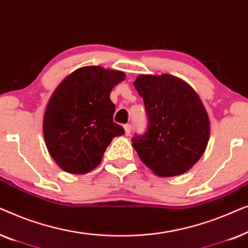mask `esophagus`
Masks as SVG:
<instances>
[{"instance_id": "obj_1", "label": "esophagus", "mask_w": 248, "mask_h": 248, "mask_svg": "<svg viewBox=\"0 0 248 248\" xmlns=\"http://www.w3.org/2000/svg\"><path fill=\"white\" fill-rule=\"evenodd\" d=\"M124 130H125V135H130L131 131H132L131 124H125L124 125Z\"/></svg>"}]
</instances>
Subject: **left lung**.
I'll return each instance as SVG.
<instances>
[{
    "label": "left lung",
    "instance_id": "left-lung-1",
    "mask_svg": "<svg viewBox=\"0 0 248 248\" xmlns=\"http://www.w3.org/2000/svg\"><path fill=\"white\" fill-rule=\"evenodd\" d=\"M134 87L143 98L148 126L132 138V145L155 175L184 174L201 158L209 141V117L199 96L170 74H141Z\"/></svg>",
    "mask_w": 248,
    "mask_h": 248
}]
</instances>
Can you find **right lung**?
Returning <instances> with one entry per match:
<instances>
[{
    "instance_id": "1",
    "label": "right lung",
    "mask_w": 248,
    "mask_h": 248,
    "mask_svg": "<svg viewBox=\"0 0 248 248\" xmlns=\"http://www.w3.org/2000/svg\"><path fill=\"white\" fill-rule=\"evenodd\" d=\"M120 71L86 66L57 87L44 115V138L49 155L71 174L97 167L111 139L124 134L114 123L110 91L124 80Z\"/></svg>"
}]
</instances>
